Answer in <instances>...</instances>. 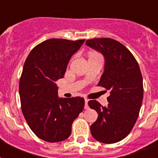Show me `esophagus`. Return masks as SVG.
Instances as JSON below:
<instances>
[{"instance_id": "obj_1", "label": "esophagus", "mask_w": 158, "mask_h": 158, "mask_svg": "<svg viewBox=\"0 0 158 158\" xmlns=\"http://www.w3.org/2000/svg\"><path fill=\"white\" fill-rule=\"evenodd\" d=\"M85 106H84V109H85V110H88V108H89V107H88V99H85Z\"/></svg>"}]
</instances>
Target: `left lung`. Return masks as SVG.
<instances>
[{
  "label": "left lung",
  "instance_id": "obj_1",
  "mask_svg": "<svg viewBox=\"0 0 158 158\" xmlns=\"http://www.w3.org/2000/svg\"><path fill=\"white\" fill-rule=\"evenodd\" d=\"M86 44L103 55L104 72L98 86L110 91L107 106L88 101L98 114L91 133L101 143H117L127 136L139 116L143 95L141 72L131 52L115 40L92 39Z\"/></svg>",
  "mask_w": 158,
  "mask_h": 158
}]
</instances>
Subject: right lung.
<instances>
[{
    "label": "right lung",
    "mask_w": 158,
    "mask_h": 158,
    "mask_svg": "<svg viewBox=\"0 0 158 158\" xmlns=\"http://www.w3.org/2000/svg\"><path fill=\"white\" fill-rule=\"evenodd\" d=\"M83 42L47 40L31 51L24 63L19 82L22 111L31 131L44 141L67 139L73 122L83 110V97H59L56 83Z\"/></svg>",
    "instance_id": "obj_1"
}]
</instances>
